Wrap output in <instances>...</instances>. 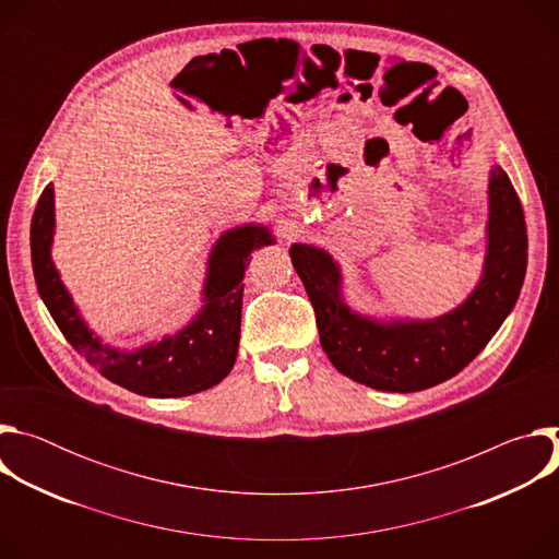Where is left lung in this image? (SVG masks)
<instances>
[{"label": "left lung", "instance_id": "left-lung-1", "mask_svg": "<svg viewBox=\"0 0 559 559\" xmlns=\"http://www.w3.org/2000/svg\"><path fill=\"white\" fill-rule=\"evenodd\" d=\"M526 250L522 203L509 175L496 166L483 278L460 307L433 321L380 323L354 313L341 296V270L325 250L296 243L289 257L332 365L371 389L409 393L453 378L487 347L520 296Z\"/></svg>", "mask_w": 559, "mask_h": 559}]
</instances>
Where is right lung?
Listing matches in <instances>:
<instances>
[{"instance_id":"right-lung-1","label":"right lung","mask_w":559,"mask_h":559,"mask_svg":"<svg viewBox=\"0 0 559 559\" xmlns=\"http://www.w3.org/2000/svg\"><path fill=\"white\" fill-rule=\"evenodd\" d=\"M55 231V192L48 183L31 223V257L37 289L66 341L102 376L150 397H179L218 384L234 367L241 338L243 274L250 254L274 238L263 225L227 229L212 250L203 289V309L175 336L134 352H119L88 330L50 259Z\"/></svg>"}]
</instances>
